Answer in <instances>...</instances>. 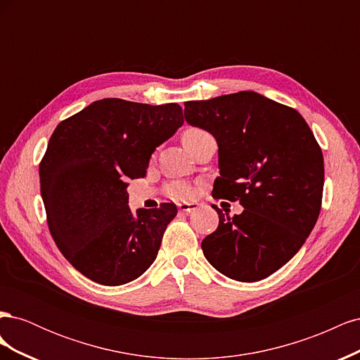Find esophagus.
Segmentation results:
<instances>
[{"instance_id":"1","label":"esophagus","mask_w":360,"mask_h":360,"mask_svg":"<svg viewBox=\"0 0 360 360\" xmlns=\"http://www.w3.org/2000/svg\"><path fill=\"white\" fill-rule=\"evenodd\" d=\"M197 207H198L197 202H181V204H179V210L183 213H191L197 209Z\"/></svg>"}]
</instances>
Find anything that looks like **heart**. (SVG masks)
I'll return each mask as SVG.
<instances>
[{"label":"heart","instance_id":"1","mask_svg":"<svg viewBox=\"0 0 360 360\" xmlns=\"http://www.w3.org/2000/svg\"><path fill=\"white\" fill-rule=\"evenodd\" d=\"M204 135H207V132H205V130L200 129V127H188L181 135L183 146L186 147L188 144L193 143L195 139H198ZM186 192H188V189H186V186H183V184H174V186L171 188V193L176 195V197H180V195H184Z\"/></svg>","mask_w":360,"mask_h":360}]
</instances>
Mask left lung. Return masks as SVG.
Returning <instances> with one entry per match:
<instances>
[{"label": "left lung", "instance_id": "obj_1", "mask_svg": "<svg viewBox=\"0 0 360 360\" xmlns=\"http://www.w3.org/2000/svg\"><path fill=\"white\" fill-rule=\"evenodd\" d=\"M184 120L219 147L214 198L245 210L219 214L202 252L222 275L255 282L297 254L319 219L324 184L321 148L304 118L255 91L184 103Z\"/></svg>", "mask_w": 360, "mask_h": 360}]
</instances>
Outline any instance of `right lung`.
I'll use <instances>...</instances> for the list:
<instances>
[{"mask_svg": "<svg viewBox=\"0 0 360 360\" xmlns=\"http://www.w3.org/2000/svg\"><path fill=\"white\" fill-rule=\"evenodd\" d=\"M181 124L177 103L102 99L53 130L39 167L41 200L53 242L84 276L123 285L153 264L177 207L132 214L127 179L144 177L156 147Z\"/></svg>", "mask_w": 360, "mask_h": 360, "instance_id": "1", "label": "right lung"}]
</instances>
